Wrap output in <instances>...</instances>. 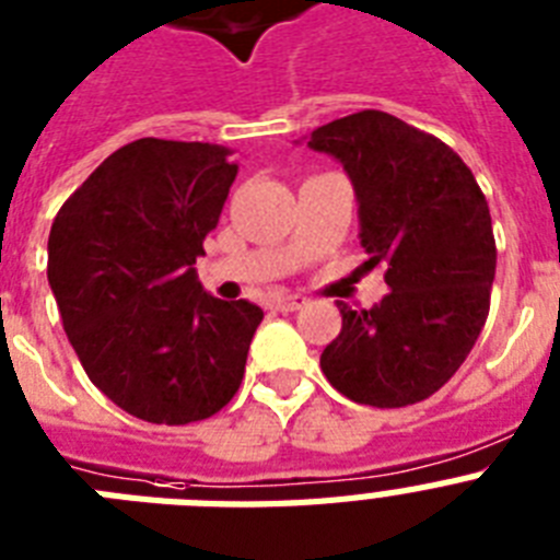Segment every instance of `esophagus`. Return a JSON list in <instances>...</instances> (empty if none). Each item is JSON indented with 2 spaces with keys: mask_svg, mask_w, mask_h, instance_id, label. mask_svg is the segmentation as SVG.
Returning <instances> with one entry per match:
<instances>
[{
  "mask_svg": "<svg viewBox=\"0 0 560 560\" xmlns=\"http://www.w3.org/2000/svg\"><path fill=\"white\" fill-rule=\"evenodd\" d=\"M307 299L304 295H279V299H272V310H279V313H293V310L304 307Z\"/></svg>",
  "mask_w": 560,
  "mask_h": 560,
  "instance_id": "34e87169",
  "label": "esophagus"
}]
</instances>
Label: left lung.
<instances>
[{"instance_id": "1", "label": "left lung", "mask_w": 560, "mask_h": 560, "mask_svg": "<svg viewBox=\"0 0 560 560\" xmlns=\"http://www.w3.org/2000/svg\"><path fill=\"white\" fill-rule=\"evenodd\" d=\"M310 148L330 153L359 196L368 267L389 293L341 310L322 352L327 382L355 404L407 407L439 393L490 316L495 236L476 176L450 144L384 110L322 125Z\"/></svg>"}]
</instances>
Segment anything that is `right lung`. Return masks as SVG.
<instances>
[{
  "label": "right lung",
  "instance_id": "add662e5",
  "mask_svg": "<svg viewBox=\"0 0 560 560\" xmlns=\"http://www.w3.org/2000/svg\"><path fill=\"white\" fill-rule=\"evenodd\" d=\"M236 164L205 142L136 139L98 164L54 219L48 281L84 373L150 424H190L238 393L256 304L196 279Z\"/></svg>",
  "mask_w": 560,
  "mask_h": 560
}]
</instances>
